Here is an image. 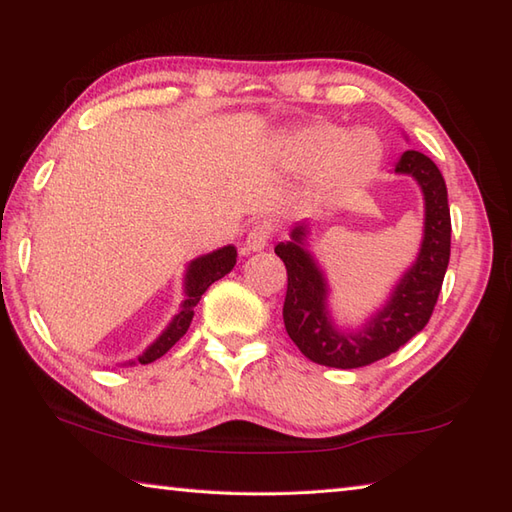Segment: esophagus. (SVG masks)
Masks as SVG:
<instances>
[{
	"instance_id": "1",
	"label": "esophagus",
	"mask_w": 512,
	"mask_h": 512,
	"mask_svg": "<svg viewBox=\"0 0 512 512\" xmlns=\"http://www.w3.org/2000/svg\"><path fill=\"white\" fill-rule=\"evenodd\" d=\"M271 234H274V227L269 223H256L252 225V230H249L247 238H245V245L249 252H258V249H265L271 241Z\"/></svg>"
}]
</instances>
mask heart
Wrapping results in <instances>:
<instances>
[{
	"label": "heart",
	"instance_id": "1",
	"mask_svg": "<svg viewBox=\"0 0 512 512\" xmlns=\"http://www.w3.org/2000/svg\"><path fill=\"white\" fill-rule=\"evenodd\" d=\"M289 162L298 168H320L322 186L350 190L366 186L381 164V142L368 129L344 131L331 122H315L287 140Z\"/></svg>",
	"mask_w": 512,
	"mask_h": 512
}]
</instances>
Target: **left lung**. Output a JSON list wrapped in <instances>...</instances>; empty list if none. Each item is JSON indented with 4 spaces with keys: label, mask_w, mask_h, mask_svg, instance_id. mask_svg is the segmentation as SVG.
Listing matches in <instances>:
<instances>
[{
    "label": "left lung",
    "mask_w": 512,
    "mask_h": 512,
    "mask_svg": "<svg viewBox=\"0 0 512 512\" xmlns=\"http://www.w3.org/2000/svg\"><path fill=\"white\" fill-rule=\"evenodd\" d=\"M396 173L412 175L425 195V238L412 269L396 285L390 302L361 331L339 333L328 320L326 280L304 249L306 225L278 243L276 254L287 267V295L282 306L285 328L304 357L328 368H363L405 346L429 322L445 280L451 254V214L447 186L427 155L405 151Z\"/></svg>",
    "instance_id": "obj_1"
}]
</instances>
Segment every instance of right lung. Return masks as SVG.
Listing matches in <instances>:
<instances>
[{"label": "right lung", "mask_w": 512, "mask_h": 512, "mask_svg": "<svg viewBox=\"0 0 512 512\" xmlns=\"http://www.w3.org/2000/svg\"><path fill=\"white\" fill-rule=\"evenodd\" d=\"M234 265H236V249L232 245L221 247L217 252L192 260L186 274V300L181 304V311L175 315V320L170 322V326L160 335V339H157V342L138 359L140 363H151L155 359H160L179 342L181 337L186 335L192 322V315H195L192 309L199 304L201 295L206 293V289L214 280H221L223 276L230 274Z\"/></svg>", "instance_id": "right-lung-1"}]
</instances>
